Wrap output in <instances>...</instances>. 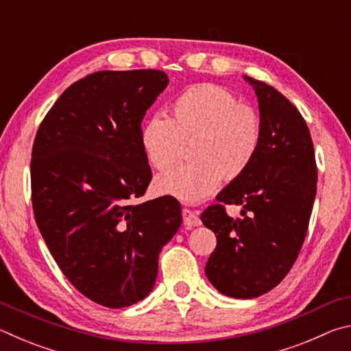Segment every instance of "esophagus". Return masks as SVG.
Returning a JSON list of instances; mask_svg holds the SVG:
<instances>
[{"instance_id":"1","label":"esophagus","mask_w":351,"mask_h":351,"mask_svg":"<svg viewBox=\"0 0 351 351\" xmlns=\"http://www.w3.org/2000/svg\"><path fill=\"white\" fill-rule=\"evenodd\" d=\"M182 223L187 229H192V228H197V226L201 224V219L193 210L184 209L182 210Z\"/></svg>"}]
</instances>
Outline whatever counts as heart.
I'll list each match as a JSON object with an SVG mask.
<instances>
[{
	"mask_svg": "<svg viewBox=\"0 0 351 351\" xmlns=\"http://www.w3.org/2000/svg\"><path fill=\"white\" fill-rule=\"evenodd\" d=\"M192 141L195 159L156 178L158 192L198 203L217 189L221 176L235 180L252 164L261 141V122L252 106L232 93L199 83L171 100L169 117L152 116L142 123L139 142L148 164L165 170Z\"/></svg>",
	"mask_w": 351,
	"mask_h": 351,
	"instance_id": "heart-1",
	"label": "heart"
}]
</instances>
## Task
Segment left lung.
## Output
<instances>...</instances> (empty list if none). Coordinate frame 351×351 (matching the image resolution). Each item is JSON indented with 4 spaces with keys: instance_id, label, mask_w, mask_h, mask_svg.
I'll use <instances>...</instances> for the list:
<instances>
[{
    "instance_id": "1",
    "label": "left lung",
    "mask_w": 351,
    "mask_h": 351,
    "mask_svg": "<svg viewBox=\"0 0 351 351\" xmlns=\"http://www.w3.org/2000/svg\"><path fill=\"white\" fill-rule=\"evenodd\" d=\"M258 100L261 141L252 164L217 195L201 221L217 235L206 276L219 293L254 299L280 283L304 245L316 198L310 130L276 88L245 75ZM224 204L242 207L229 217Z\"/></svg>"
}]
</instances>
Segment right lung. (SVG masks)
Returning a JSON list of instances; mask_svg holds the SVG:
<instances>
[{"instance_id": "add662e5", "label": "right lung", "mask_w": 351, "mask_h": 351, "mask_svg": "<svg viewBox=\"0 0 351 351\" xmlns=\"http://www.w3.org/2000/svg\"><path fill=\"white\" fill-rule=\"evenodd\" d=\"M169 85L164 71H99L64 90L35 136V221L58 268L106 308L145 299L161 249L182 223L181 204L145 193L152 169L142 119Z\"/></svg>"}]
</instances>
